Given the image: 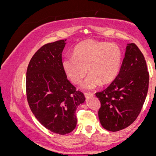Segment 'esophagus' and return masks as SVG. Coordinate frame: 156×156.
Here are the masks:
<instances>
[{
    "mask_svg": "<svg viewBox=\"0 0 156 156\" xmlns=\"http://www.w3.org/2000/svg\"><path fill=\"white\" fill-rule=\"evenodd\" d=\"M84 95L86 98H89V97H93L94 94L93 93H84Z\"/></svg>",
    "mask_w": 156,
    "mask_h": 156,
    "instance_id": "esophagus-1",
    "label": "esophagus"
}]
</instances>
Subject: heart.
<instances>
[{
	"mask_svg": "<svg viewBox=\"0 0 156 156\" xmlns=\"http://www.w3.org/2000/svg\"><path fill=\"white\" fill-rule=\"evenodd\" d=\"M122 62V51L117 44L88 39L77 44L73 56L64 58L62 67L69 80L80 84L87 73L89 76L82 88L93 89L102 83L115 80Z\"/></svg>",
	"mask_w": 156,
	"mask_h": 156,
	"instance_id": "1",
	"label": "heart"
}]
</instances>
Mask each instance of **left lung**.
Wrapping results in <instances>:
<instances>
[{"instance_id":"1","label":"left lung","mask_w":156,"mask_h":156,"mask_svg":"<svg viewBox=\"0 0 156 156\" xmlns=\"http://www.w3.org/2000/svg\"><path fill=\"white\" fill-rule=\"evenodd\" d=\"M149 87L145 58L134 43L128 44L120 70L115 80L96 96L101 102L98 117L109 131L124 129L136 119Z\"/></svg>"}]
</instances>
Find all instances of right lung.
I'll return each instance as SVG.
<instances>
[{
    "label": "right lung",
    "instance_id": "add662e5",
    "mask_svg": "<svg viewBox=\"0 0 156 156\" xmlns=\"http://www.w3.org/2000/svg\"><path fill=\"white\" fill-rule=\"evenodd\" d=\"M66 39L44 44L34 53L26 73L27 101L44 128L64 135L76 128V112L85 97L67 79L62 53Z\"/></svg>",
    "mask_w": 156,
    "mask_h": 156
}]
</instances>
